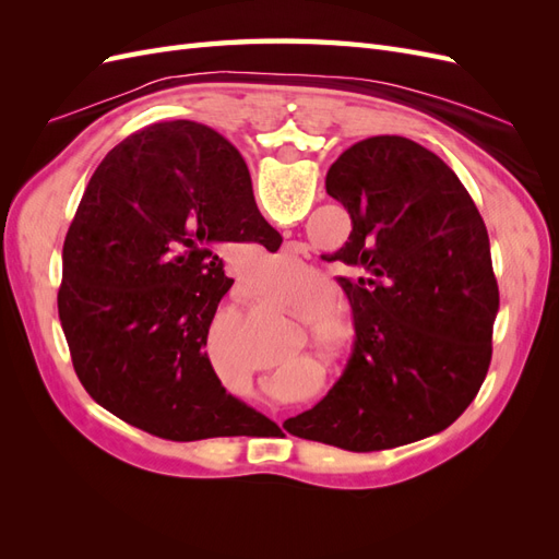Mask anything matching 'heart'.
<instances>
[{
    "label": "heart",
    "instance_id": "b5f03b06",
    "mask_svg": "<svg viewBox=\"0 0 559 559\" xmlns=\"http://www.w3.org/2000/svg\"><path fill=\"white\" fill-rule=\"evenodd\" d=\"M277 308L294 314L296 319L308 321V331L321 357L329 361H343L354 343V326L352 321L333 308V296L326 289H312V292H292L280 289L273 294ZM317 368V361H308Z\"/></svg>",
    "mask_w": 559,
    "mask_h": 559
}]
</instances>
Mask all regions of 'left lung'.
<instances>
[{
  "label": "left lung",
  "mask_w": 559,
  "mask_h": 559,
  "mask_svg": "<svg viewBox=\"0 0 559 559\" xmlns=\"http://www.w3.org/2000/svg\"><path fill=\"white\" fill-rule=\"evenodd\" d=\"M326 193L352 218L331 261L352 273L337 282L354 345L329 394L284 429L349 452L448 429L487 376L499 312L476 202L441 158L399 134L349 146L329 167Z\"/></svg>",
  "instance_id": "8db88e82"
}]
</instances>
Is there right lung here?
<instances>
[{"label": "right lung", "mask_w": 559, "mask_h": 559, "mask_svg": "<svg viewBox=\"0 0 559 559\" xmlns=\"http://www.w3.org/2000/svg\"><path fill=\"white\" fill-rule=\"evenodd\" d=\"M277 240L242 158L193 121L130 134L97 165L62 247L60 324L81 384L167 441L242 436L263 415L226 392L205 352L233 286L218 247Z\"/></svg>", "instance_id": "add662e5"}]
</instances>
